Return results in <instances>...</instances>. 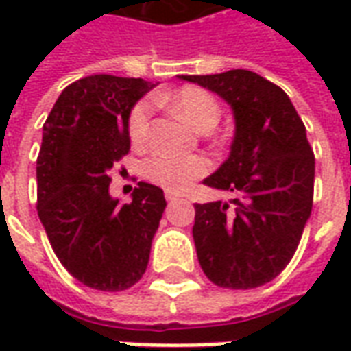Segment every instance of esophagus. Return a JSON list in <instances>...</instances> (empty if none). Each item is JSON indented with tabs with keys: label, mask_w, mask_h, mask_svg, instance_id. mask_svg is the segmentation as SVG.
Instances as JSON below:
<instances>
[{
	"label": "esophagus",
	"mask_w": 351,
	"mask_h": 351,
	"mask_svg": "<svg viewBox=\"0 0 351 351\" xmlns=\"http://www.w3.org/2000/svg\"><path fill=\"white\" fill-rule=\"evenodd\" d=\"M184 197L180 191H173V190H167L165 191V199H167L169 203H173V201H176V199Z\"/></svg>",
	"instance_id": "34e87169"
}]
</instances>
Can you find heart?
<instances>
[{"instance_id":"1","label":"heart","mask_w":351,"mask_h":351,"mask_svg":"<svg viewBox=\"0 0 351 351\" xmlns=\"http://www.w3.org/2000/svg\"><path fill=\"white\" fill-rule=\"evenodd\" d=\"M161 103H167L178 110L188 122L197 130H210L220 118V105L213 93L199 86H182L176 92L160 95ZM150 118L152 105L148 101H138L131 108L128 118V133L133 145H145L150 135ZM208 161L201 156H176V154L158 152L145 163V173L152 182L169 190H180L195 178L205 175Z\"/></svg>"}]
</instances>
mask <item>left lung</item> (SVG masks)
Segmentation results:
<instances>
[{"mask_svg": "<svg viewBox=\"0 0 351 351\" xmlns=\"http://www.w3.org/2000/svg\"><path fill=\"white\" fill-rule=\"evenodd\" d=\"M210 90L235 118L229 158L203 184L231 191L195 203L193 243L201 269L216 286L252 289L286 269L312 213L314 152L287 93L246 69L180 75Z\"/></svg>", "mask_w": 351, "mask_h": 351, "instance_id": "left-lung-1", "label": "left lung"}]
</instances>
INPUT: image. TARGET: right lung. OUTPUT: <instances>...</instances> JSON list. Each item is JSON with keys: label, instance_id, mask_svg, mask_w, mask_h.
Segmentation results:
<instances>
[{"label": "right lung", "instance_id": "1", "mask_svg": "<svg viewBox=\"0 0 351 351\" xmlns=\"http://www.w3.org/2000/svg\"><path fill=\"white\" fill-rule=\"evenodd\" d=\"M156 84L92 75L60 93L43 125L37 213L50 246L84 286L123 291L143 278L167 206L163 190L138 182L131 203L108 191L110 169L130 152L131 108Z\"/></svg>", "mask_w": 351, "mask_h": 351}]
</instances>
